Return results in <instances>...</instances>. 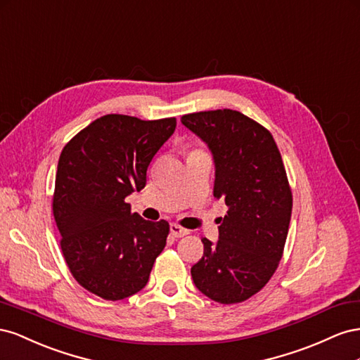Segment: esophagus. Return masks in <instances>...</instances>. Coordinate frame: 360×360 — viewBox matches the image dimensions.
Masks as SVG:
<instances>
[{
	"instance_id": "obj_1",
	"label": "esophagus",
	"mask_w": 360,
	"mask_h": 360,
	"mask_svg": "<svg viewBox=\"0 0 360 360\" xmlns=\"http://www.w3.org/2000/svg\"><path fill=\"white\" fill-rule=\"evenodd\" d=\"M170 233H172V237H174V238H181V237H186L188 231L181 228V226L176 224V223H172L170 224Z\"/></svg>"
}]
</instances>
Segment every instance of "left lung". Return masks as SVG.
Wrapping results in <instances>:
<instances>
[{
  "label": "left lung",
  "instance_id": "1",
  "mask_svg": "<svg viewBox=\"0 0 360 360\" xmlns=\"http://www.w3.org/2000/svg\"><path fill=\"white\" fill-rule=\"evenodd\" d=\"M212 153L214 198L228 205L219 241L202 238L203 256L191 266L196 288L223 304L261 291L282 258L292 194L273 136L235 110L191 112L181 117Z\"/></svg>",
  "mask_w": 360,
  "mask_h": 360
}]
</instances>
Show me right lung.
I'll return each mask as SVG.
<instances>
[{
	"mask_svg": "<svg viewBox=\"0 0 360 360\" xmlns=\"http://www.w3.org/2000/svg\"><path fill=\"white\" fill-rule=\"evenodd\" d=\"M174 128V117L107 115L61 150L53 199L61 252L75 281L102 299L145 288L166 245L169 223L132 214L125 199L145 188L148 166Z\"/></svg>",
	"mask_w": 360,
	"mask_h": 360,
	"instance_id": "right-lung-1",
	"label": "right lung"
}]
</instances>
